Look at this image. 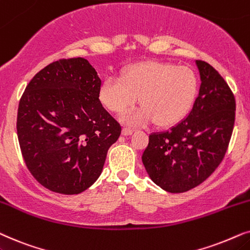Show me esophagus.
I'll list each match as a JSON object with an SVG mask.
<instances>
[{
    "label": "esophagus",
    "instance_id": "1",
    "mask_svg": "<svg viewBox=\"0 0 250 250\" xmlns=\"http://www.w3.org/2000/svg\"><path fill=\"white\" fill-rule=\"evenodd\" d=\"M132 132H134V129H130V128H127V127H125L122 129V135L123 136H129V135H131Z\"/></svg>",
    "mask_w": 250,
    "mask_h": 250
}]
</instances>
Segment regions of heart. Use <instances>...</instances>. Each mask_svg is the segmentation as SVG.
<instances>
[{
    "label": "heart",
    "instance_id": "obj_1",
    "mask_svg": "<svg viewBox=\"0 0 250 250\" xmlns=\"http://www.w3.org/2000/svg\"><path fill=\"white\" fill-rule=\"evenodd\" d=\"M197 90L198 79L191 68L144 62L125 68L122 78H106L99 88V99L109 111L121 112L141 96L142 107L123 113L122 121L141 125L155 120L158 125H169L184 118Z\"/></svg>",
    "mask_w": 250,
    "mask_h": 250
}]
</instances>
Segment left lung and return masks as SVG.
<instances>
[{"label": "left lung", "mask_w": 250, "mask_h": 250, "mask_svg": "<svg viewBox=\"0 0 250 250\" xmlns=\"http://www.w3.org/2000/svg\"><path fill=\"white\" fill-rule=\"evenodd\" d=\"M201 84L188 116L175 127L149 135L142 161L165 191L182 193L200 185L218 167L235 119V99L221 74L197 61Z\"/></svg>", "instance_id": "1"}]
</instances>
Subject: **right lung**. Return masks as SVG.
I'll list each match as a JSON object with an SVG mask.
<instances>
[{
  "instance_id": "1",
  "label": "right lung",
  "mask_w": 250,
  "mask_h": 250,
  "mask_svg": "<svg viewBox=\"0 0 250 250\" xmlns=\"http://www.w3.org/2000/svg\"><path fill=\"white\" fill-rule=\"evenodd\" d=\"M102 81L86 59H59L41 69L19 102L17 135L36 181L79 194L101 176L121 125L99 101Z\"/></svg>"
}]
</instances>
